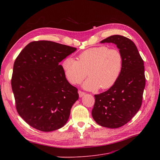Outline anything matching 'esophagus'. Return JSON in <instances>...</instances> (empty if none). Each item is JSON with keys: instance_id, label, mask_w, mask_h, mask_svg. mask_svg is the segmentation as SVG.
<instances>
[{"instance_id": "esophagus-1", "label": "esophagus", "mask_w": 160, "mask_h": 160, "mask_svg": "<svg viewBox=\"0 0 160 160\" xmlns=\"http://www.w3.org/2000/svg\"><path fill=\"white\" fill-rule=\"evenodd\" d=\"M78 94H79L80 97H82L86 94V93H84V92H83V91H78Z\"/></svg>"}]
</instances>
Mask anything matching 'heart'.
<instances>
[{
  "mask_svg": "<svg viewBox=\"0 0 160 160\" xmlns=\"http://www.w3.org/2000/svg\"><path fill=\"white\" fill-rule=\"evenodd\" d=\"M122 58L117 49L100 46L88 48L80 53L78 61L71 57L65 58L62 69L68 81L78 84L88 75L82 87L88 91L111 88L118 79L122 70Z\"/></svg>",
  "mask_w": 160,
  "mask_h": 160,
  "instance_id": "heart-1",
  "label": "heart"
}]
</instances>
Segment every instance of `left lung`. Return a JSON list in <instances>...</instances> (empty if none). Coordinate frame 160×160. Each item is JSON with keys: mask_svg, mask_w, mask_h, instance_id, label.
I'll list each match as a JSON object with an SVG mask.
<instances>
[{"mask_svg": "<svg viewBox=\"0 0 160 160\" xmlns=\"http://www.w3.org/2000/svg\"><path fill=\"white\" fill-rule=\"evenodd\" d=\"M112 43L122 58L118 79L108 91L95 95L92 117L102 127L117 128L129 122L141 106L145 86L144 62L137 47L130 39L114 35L100 41Z\"/></svg>", "mask_w": 160, "mask_h": 160, "instance_id": "8db88e82", "label": "left lung"}]
</instances>
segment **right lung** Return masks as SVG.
<instances>
[{"label": "right lung", "mask_w": 160, "mask_h": 160, "mask_svg": "<svg viewBox=\"0 0 160 160\" xmlns=\"http://www.w3.org/2000/svg\"><path fill=\"white\" fill-rule=\"evenodd\" d=\"M77 48L50 41L28 43L16 58L12 88L19 115L42 132L61 128L78 99L60 65Z\"/></svg>", "instance_id": "1"}]
</instances>
